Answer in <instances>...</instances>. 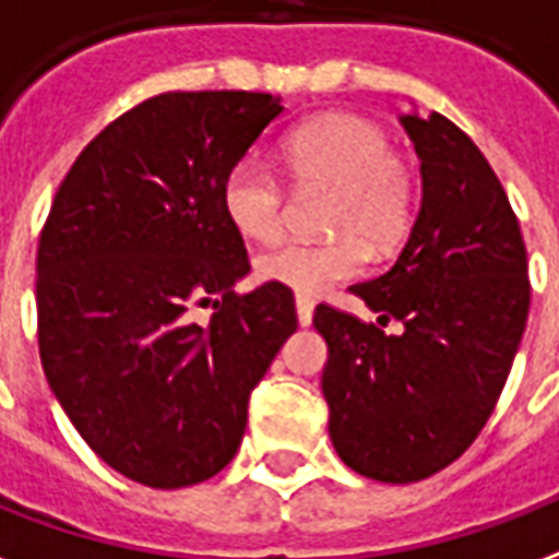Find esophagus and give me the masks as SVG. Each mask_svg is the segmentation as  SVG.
<instances>
[{
	"label": "esophagus",
	"mask_w": 559,
	"mask_h": 559,
	"mask_svg": "<svg viewBox=\"0 0 559 559\" xmlns=\"http://www.w3.org/2000/svg\"><path fill=\"white\" fill-rule=\"evenodd\" d=\"M312 309H316V304H312L309 297L297 295V321H300L304 328H307L309 321H312Z\"/></svg>",
	"instance_id": "34e87169"
}]
</instances>
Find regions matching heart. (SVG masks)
Returning a JSON list of instances; mask_svg holds the SVG:
<instances>
[{"label": "heart", "instance_id": "heart-1", "mask_svg": "<svg viewBox=\"0 0 559 559\" xmlns=\"http://www.w3.org/2000/svg\"><path fill=\"white\" fill-rule=\"evenodd\" d=\"M283 160L297 193L328 190L321 226L333 238L288 240L262 252L255 274L297 295H321L336 280L364 271L370 243L393 252L408 238L419 202L417 166L386 145V133L357 112H321L283 140ZM223 211L243 238L271 243L283 235L288 190L259 157H240L223 178Z\"/></svg>", "mask_w": 559, "mask_h": 559}]
</instances>
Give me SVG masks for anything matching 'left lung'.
<instances>
[{
    "label": "left lung",
    "instance_id": "obj_1",
    "mask_svg": "<svg viewBox=\"0 0 559 559\" xmlns=\"http://www.w3.org/2000/svg\"><path fill=\"white\" fill-rule=\"evenodd\" d=\"M402 124L423 160V205L396 264L352 285L374 321L330 304L312 319L328 342L330 441L378 483L426 479L476 441L531 309L519 217L486 154L441 112Z\"/></svg>",
    "mask_w": 559,
    "mask_h": 559
}]
</instances>
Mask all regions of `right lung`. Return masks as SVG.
I'll return each mask as SVG.
<instances>
[{
    "label": "right lung",
    "instance_id": "1",
    "mask_svg": "<svg viewBox=\"0 0 559 559\" xmlns=\"http://www.w3.org/2000/svg\"><path fill=\"white\" fill-rule=\"evenodd\" d=\"M264 92H166L88 142L38 238V352L83 441L118 474L185 488L235 459L247 405L297 330L292 288L238 295L247 247L223 178L276 116ZM212 307V319L192 312Z\"/></svg>",
    "mask_w": 559,
    "mask_h": 559
}]
</instances>
